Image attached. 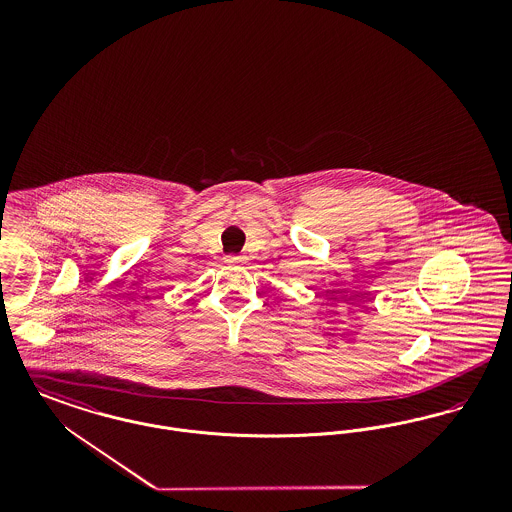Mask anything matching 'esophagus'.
Returning <instances> with one entry per match:
<instances>
[{"mask_svg": "<svg viewBox=\"0 0 512 512\" xmlns=\"http://www.w3.org/2000/svg\"><path fill=\"white\" fill-rule=\"evenodd\" d=\"M226 263L228 265H242V263H245V257L244 255H228Z\"/></svg>", "mask_w": 512, "mask_h": 512, "instance_id": "1", "label": "esophagus"}]
</instances>
